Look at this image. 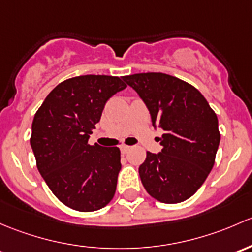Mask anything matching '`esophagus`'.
<instances>
[{
    "instance_id": "obj_1",
    "label": "esophagus",
    "mask_w": 252,
    "mask_h": 252,
    "mask_svg": "<svg viewBox=\"0 0 252 252\" xmlns=\"http://www.w3.org/2000/svg\"><path fill=\"white\" fill-rule=\"evenodd\" d=\"M129 145H126V144H123V145H120V150H121V153H123V154H126L127 152H128L129 150Z\"/></svg>"
}]
</instances>
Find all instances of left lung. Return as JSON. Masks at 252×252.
<instances>
[{
	"label": "left lung",
	"mask_w": 252,
	"mask_h": 252,
	"mask_svg": "<svg viewBox=\"0 0 252 252\" xmlns=\"http://www.w3.org/2000/svg\"><path fill=\"white\" fill-rule=\"evenodd\" d=\"M143 99L153 125L165 131L161 153L147 152L139 177L147 193L165 204L182 203L195 194L212 170L221 134L217 115L188 82L162 74L123 77Z\"/></svg>",
	"instance_id": "left-lung-1"
}]
</instances>
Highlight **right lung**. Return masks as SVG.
I'll use <instances>...</instances> for the list:
<instances>
[{"label":"right lung","mask_w":252,"mask_h":252,"mask_svg":"<svg viewBox=\"0 0 252 252\" xmlns=\"http://www.w3.org/2000/svg\"><path fill=\"white\" fill-rule=\"evenodd\" d=\"M118 76L82 75L57 85L36 111L30 144L52 193L81 212L107 206L121 168L120 149L88 144L105 103L124 90Z\"/></svg>","instance_id":"1"}]
</instances>
